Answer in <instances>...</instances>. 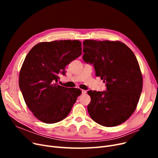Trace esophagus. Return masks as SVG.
I'll return each mask as SVG.
<instances>
[{
    "instance_id": "1",
    "label": "esophagus",
    "mask_w": 158,
    "mask_h": 158,
    "mask_svg": "<svg viewBox=\"0 0 158 158\" xmlns=\"http://www.w3.org/2000/svg\"><path fill=\"white\" fill-rule=\"evenodd\" d=\"M81 92H82V94H85L86 93V91L84 90V89H82Z\"/></svg>"
}]
</instances>
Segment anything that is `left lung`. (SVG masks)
Segmentation results:
<instances>
[{"mask_svg":"<svg viewBox=\"0 0 158 158\" xmlns=\"http://www.w3.org/2000/svg\"><path fill=\"white\" fill-rule=\"evenodd\" d=\"M82 59L94 64L96 76L107 87L104 92L89 90L88 111L101 126L113 127L126 121L135 111L143 87V78L136 57L119 41H83Z\"/></svg>","mask_w":158,"mask_h":158,"instance_id":"8db88e82","label":"left lung"}]
</instances>
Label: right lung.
Masks as SVG:
<instances>
[{
	"label": "right lung",
	"instance_id": "add662e5",
	"mask_svg": "<svg viewBox=\"0 0 158 158\" xmlns=\"http://www.w3.org/2000/svg\"><path fill=\"white\" fill-rule=\"evenodd\" d=\"M82 53L79 40L41 42L33 47L25 59L19 75V87L29 109L46 123L65 118L70 112L79 89H68L57 84L59 74Z\"/></svg>",
	"mask_w": 158,
	"mask_h": 158
}]
</instances>
